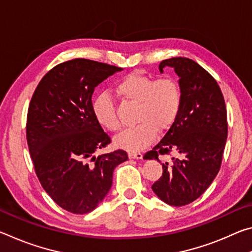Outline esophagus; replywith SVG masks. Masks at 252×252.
<instances>
[{
  "label": "esophagus",
  "instance_id": "obj_1",
  "mask_svg": "<svg viewBox=\"0 0 252 252\" xmlns=\"http://www.w3.org/2000/svg\"><path fill=\"white\" fill-rule=\"evenodd\" d=\"M129 158H131V159H141L142 153L141 152H129Z\"/></svg>",
  "mask_w": 252,
  "mask_h": 252
}]
</instances>
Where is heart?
I'll return each mask as SVG.
<instances>
[{"label":"heart","mask_w":252,"mask_h":252,"mask_svg":"<svg viewBox=\"0 0 252 252\" xmlns=\"http://www.w3.org/2000/svg\"><path fill=\"white\" fill-rule=\"evenodd\" d=\"M116 92L122 100L138 104L136 120L140 123L117 139L118 146L126 150H142L156 139L158 130L169 129L180 113L181 88L171 75L155 79L142 72H132L116 84ZM92 110L96 121L105 129L112 132L121 130L117 106L108 94L96 96Z\"/></svg>","instance_id":"b5f03b06"}]
</instances>
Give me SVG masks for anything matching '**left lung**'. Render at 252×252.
I'll return each instance as SVG.
<instances>
[{"mask_svg":"<svg viewBox=\"0 0 252 252\" xmlns=\"http://www.w3.org/2000/svg\"><path fill=\"white\" fill-rule=\"evenodd\" d=\"M164 66L173 67L180 78L182 105L177 120L144 159L172 156V161L162 164V176L152 190L162 201L181 207L198 199L219 172L228 135L227 109L215 78L193 60H163L160 72Z\"/></svg>","mask_w":252,"mask_h":252,"instance_id":"left-lung-1","label":"left lung"}]
</instances>
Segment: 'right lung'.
I'll use <instances>...</instances> for the list:
<instances>
[{
  "label": "right lung",
  "instance_id": "right-lung-1",
  "mask_svg": "<svg viewBox=\"0 0 252 252\" xmlns=\"http://www.w3.org/2000/svg\"><path fill=\"white\" fill-rule=\"evenodd\" d=\"M121 67L88 59L60 63L34 91L27 118V140L41 186L64 210L83 215L97 207L112 186L123 150L95 157L111 143L93 114L97 84Z\"/></svg>",
  "mask_w": 252,
  "mask_h": 252
}]
</instances>
